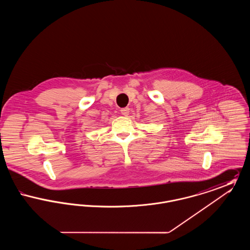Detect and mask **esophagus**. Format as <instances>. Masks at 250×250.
Masks as SVG:
<instances>
[{"mask_svg":"<svg viewBox=\"0 0 250 250\" xmlns=\"http://www.w3.org/2000/svg\"><path fill=\"white\" fill-rule=\"evenodd\" d=\"M121 113L124 115V116H127L129 114V108L128 107H123L121 108Z\"/></svg>","mask_w":250,"mask_h":250,"instance_id":"34e87169","label":"esophagus"}]
</instances>
